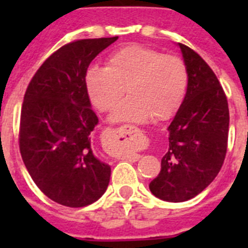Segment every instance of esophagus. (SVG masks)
I'll return each instance as SVG.
<instances>
[{
  "instance_id": "obj_1",
  "label": "esophagus",
  "mask_w": 248,
  "mask_h": 248,
  "mask_svg": "<svg viewBox=\"0 0 248 248\" xmlns=\"http://www.w3.org/2000/svg\"><path fill=\"white\" fill-rule=\"evenodd\" d=\"M120 130H122L120 134L115 138V144L126 150V154L124 155V157L131 160V161H137L140 157V154H138L135 150L144 146L145 140L140 135L139 130L135 126H124Z\"/></svg>"
}]
</instances>
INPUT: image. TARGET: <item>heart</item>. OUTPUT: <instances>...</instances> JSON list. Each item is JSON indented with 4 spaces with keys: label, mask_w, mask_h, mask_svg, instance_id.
<instances>
[{
    "label": "heart",
    "mask_w": 248,
    "mask_h": 248,
    "mask_svg": "<svg viewBox=\"0 0 248 248\" xmlns=\"http://www.w3.org/2000/svg\"><path fill=\"white\" fill-rule=\"evenodd\" d=\"M187 83V68L180 57L144 46L122 48L109 57L107 68L92 65L84 74L89 99L100 111L113 109L126 88L130 98L114 109L113 122L171 118L183 104Z\"/></svg>",
    "instance_id": "1"
}]
</instances>
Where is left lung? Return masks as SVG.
Listing matches in <instances>:
<instances>
[{"mask_svg": "<svg viewBox=\"0 0 248 248\" xmlns=\"http://www.w3.org/2000/svg\"><path fill=\"white\" fill-rule=\"evenodd\" d=\"M189 83L183 104L169 125V149L161 170L149 184L151 194L169 202L195 198L217 176L229 138V104L217 77L187 46L179 43Z\"/></svg>", "mask_w": 248, "mask_h": 248, "instance_id": "8db88e82", "label": "left lung"}]
</instances>
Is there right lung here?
<instances>
[{"instance_id":"1","label":"right lung","mask_w":248,"mask_h":248,"mask_svg":"<svg viewBox=\"0 0 248 248\" xmlns=\"http://www.w3.org/2000/svg\"><path fill=\"white\" fill-rule=\"evenodd\" d=\"M118 39H79L56 50L26 91L19 151L39 190L54 202L83 207L95 202L110 180V166L92 150L98 124L84 74L98 54Z\"/></svg>"}]
</instances>
